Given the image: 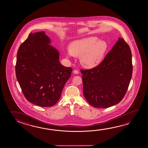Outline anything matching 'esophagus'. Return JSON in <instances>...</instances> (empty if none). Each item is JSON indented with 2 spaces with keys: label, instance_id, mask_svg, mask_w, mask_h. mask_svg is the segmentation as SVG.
<instances>
[{
  "label": "esophagus",
  "instance_id": "obj_1",
  "mask_svg": "<svg viewBox=\"0 0 148 148\" xmlns=\"http://www.w3.org/2000/svg\"><path fill=\"white\" fill-rule=\"evenodd\" d=\"M73 73L75 74H78V71L75 70H74V71H73Z\"/></svg>",
  "mask_w": 148,
  "mask_h": 148
}]
</instances>
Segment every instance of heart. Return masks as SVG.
<instances>
[{"instance_id": "heart-1", "label": "heart", "mask_w": 148, "mask_h": 148, "mask_svg": "<svg viewBox=\"0 0 148 148\" xmlns=\"http://www.w3.org/2000/svg\"><path fill=\"white\" fill-rule=\"evenodd\" d=\"M107 49L106 42L99 40L97 36H89L72 42L65 54L68 58L80 56L82 65L86 68H93L102 62Z\"/></svg>"}]
</instances>
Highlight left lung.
<instances>
[{
  "mask_svg": "<svg viewBox=\"0 0 148 148\" xmlns=\"http://www.w3.org/2000/svg\"><path fill=\"white\" fill-rule=\"evenodd\" d=\"M80 72L83 93L90 104L103 108L117 104L125 95L132 76L130 48L123 38H119L101 63Z\"/></svg>",
  "mask_w": 148,
  "mask_h": 148,
  "instance_id": "obj_1",
  "label": "left lung"
}]
</instances>
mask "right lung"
<instances>
[{
	"label": "right lung",
	"mask_w": 148,
	"mask_h": 148,
	"mask_svg": "<svg viewBox=\"0 0 148 148\" xmlns=\"http://www.w3.org/2000/svg\"><path fill=\"white\" fill-rule=\"evenodd\" d=\"M51 43L45 32H32L17 51V81L26 99L39 106L56 104L72 71L61 64L58 51Z\"/></svg>",
	"instance_id": "obj_1"
}]
</instances>
